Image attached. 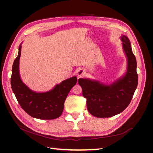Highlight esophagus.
Listing matches in <instances>:
<instances>
[{
    "label": "esophagus",
    "instance_id": "34e87169",
    "mask_svg": "<svg viewBox=\"0 0 153 153\" xmlns=\"http://www.w3.org/2000/svg\"><path fill=\"white\" fill-rule=\"evenodd\" d=\"M85 73V71L83 70V69H78V71H77V75L78 76H83L84 75V74Z\"/></svg>",
    "mask_w": 153,
    "mask_h": 153
}]
</instances>
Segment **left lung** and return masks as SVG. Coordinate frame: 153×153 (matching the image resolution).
Instances as JSON below:
<instances>
[{
    "mask_svg": "<svg viewBox=\"0 0 153 153\" xmlns=\"http://www.w3.org/2000/svg\"><path fill=\"white\" fill-rule=\"evenodd\" d=\"M123 48L128 59L125 75L110 85L79 78L82 94L87 99L89 112L94 117L105 118L122 112L130 103L138 85L137 61L128 37L122 36Z\"/></svg>",
    "mask_w": 153,
    "mask_h": 153,
    "instance_id": "1",
    "label": "left lung"
}]
</instances>
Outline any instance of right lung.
I'll return each mask as SVG.
<instances>
[{
    "mask_svg": "<svg viewBox=\"0 0 153 153\" xmlns=\"http://www.w3.org/2000/svg\"><path fill=\"white\" fill-rule=\"evenodd\" d=\"M21 45L12 67L11 85L21 107L31 117L39 119H54L62 114L65 101L71 88L76 84V76L62 81L52 90L45 92L31 91L22 81L19 73Z\"/></svg>",
    "mask_w": 153,
    "mask_h": 153,
    "instance_id": "obj_1",
    "label": "right lung"
}]
</instances>
